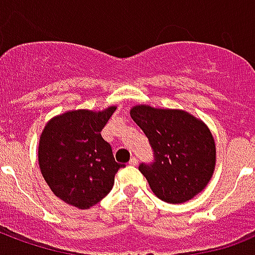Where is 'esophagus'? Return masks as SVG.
I'll list each match as a JSON object with an SVG mask.
<instances>
[{
	"mask_svg": "<svg viewBox=\"0 0 255 255\" xmlns=\"http://www.w3.org/2000/svg\"><path fill=\"white\" fill-rule=\"evenodd\" d=\"M128 164H129V165H132V166L138 165V160H136L135 157H132V158L129 160V162H128Z\"/></svg>",
	"mask_w": 255,
	"mask_h": 255,
	"instance_id": "34e87169",
	"label": "esophagus"
}]
</instances>
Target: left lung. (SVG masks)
Wrapping results in <instances>:
<instances>
[{
    "mask_svg": "<svg viewBox=\"0 0 255 255\" xmlns=\"http://www.w3.org/2000/svg\"><path fill=\"white\" fill-rule=\"evenodd\" d=\"M129 113L153 149L154 161L139 165L151 191L169 203L187 202L202 191L216 166V144L206 124L179 109L136 105Z\"/></svg>",
    "mask_w": 255,
    "mask_h": 255,
    "instance_id": "left-lung-1",
    "label": "left lung"
}]
</instances>
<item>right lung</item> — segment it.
Masks as SVG:
<instances>
[{
    "instance_id": "obj_1",
    "label": "right lung",
    "mask_w": 255,
    "mask_h": 255,
    "mask_svg": "<svg viewBox=\"0 0 255 255\" xmlns=\"http://www.w3.org/2000/svg\"><path fill=\"white\" fill-rule=\"evenodd\" d=\"M116 106L102 112L69 111L53 117L39 139L38 161L53 194L68 205L89 209L113 187L117 164L101 131Z\"/></svg>"
}]
</instances>
